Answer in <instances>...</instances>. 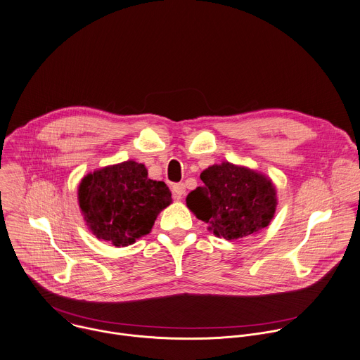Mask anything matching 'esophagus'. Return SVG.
<instances>
[{
    "label": "esophagus",
    "mask_w": 360,
    "mask_h": 360,
    "mask_svg": "<svg viewBox=\"0 0 360 360\" xmlns=\"http://www.w3.org/2000/svg\"><path fill=\"white\" fill-rule=\"evenodd\" d=\"M172 195L175 199H181L185 195V185L184 184H174L172 185Z\"/></svg>",
    "instance_id": "obj_1"
}]
</instances>
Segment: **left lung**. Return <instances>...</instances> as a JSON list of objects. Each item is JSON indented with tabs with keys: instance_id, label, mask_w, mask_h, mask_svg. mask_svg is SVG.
Wrapping results in <instances>:
<instances>
[{
	"instance_id": "8db88e82",
	"label": "left lung",
	"mask_w": 360,
	"mask_h": 360,
	"mask_svg": "<svg viewBox=\"0 0 360 360\" xmlns=\"http://www.w3.org/2000/svg\"><path fill=\"white\" fill-rule=\"evenodd\" d=\"M200 179L203 185L186 196V205L214 236L237 240L267 227L274 217L277 192L266 175L221 162L206 168Z\"/></svg>"
}]
</instances>
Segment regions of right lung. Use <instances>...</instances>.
I'll return each mask as SVG.
<instances>
[{
	"label": "right lung",
	"instance_id": "add662e5",
	"mask_svg": "<svg viewBox=\"0 0 360 360\" xmlns=\"http://www.w3.org/2000/svg\"><path fill=\"white\" fill-rule=\"evenodd\" d=\"M77 199L91 233L115 248L148 234L160 212L172 203L165 182L150 179L144 164L133 160L87 174Z\"/></svg>",
	"mask_w": 360,
	"mask_h": 360
}]
</instances>
